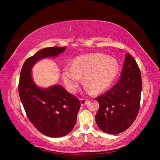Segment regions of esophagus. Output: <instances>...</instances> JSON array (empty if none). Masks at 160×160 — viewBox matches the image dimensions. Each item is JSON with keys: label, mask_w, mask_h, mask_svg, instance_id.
<instances>
[{"label": "esophagus", "mask_w": 160, "mask_h": 160, "mask_svg": "<svg viewBox=\"0 0 160 160\" xmlns=\"http://www.w3.org/2000/svg\"><path fill=\"white\" fill-rule=\"evenodd\" d=\"M88 100L87 99H84V98H81L80 99V103L82 106H84L87 103Z\"/></svg>", "instance_id": "esophagus-1"}]
</instances>
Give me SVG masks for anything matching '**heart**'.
Segmentation results:
<instances>
[{
  "label": "heart",
  "instance_id": "heart-1",
  "mask_svg": "<svg viewBox=\"0 0 160 160\" xmlns=\"http://www.w3.org/2000/svg\"><path fill=\"white\" fill-rule=\"evenodd\" d=\"M118 62L113 57L103 53H89L78 56L72 67L64 68L62 78L71 93L76 91L83 77L84 84L95 93H100L109 87L116 76Z\"/></svg>",
  "mask_w": 160,
  "mask_h": 160
}]
</instances>
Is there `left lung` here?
Listing matches in <instances>:
<instances>
[{
	"label": "left lung",
	"mask_w": 160,
	"mask_h": 160,
	"mask_svg": "<svg viewBox=\"0 0 160 160\" xmlns=\"http://www.w3.org/2000/svg\"><path fill=\"white\" fill-rule=\"evenodd\" d=\"M142 77L140 68L130 53H126L118 82L96 98L100 107L96 123L108 134H118L133 123L140 109Z\"/></svg>",
	"instance_id": "1"
}]
</instances>
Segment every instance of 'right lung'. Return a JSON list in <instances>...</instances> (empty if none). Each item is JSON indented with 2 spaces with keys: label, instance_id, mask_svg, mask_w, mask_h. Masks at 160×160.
I'll return each mask as SVG.
<instances>
[{
  "label": "right lung",
  "instance_id": "right-lung-1",
  "mask_svg": "<svg viewBox=\"0 0 160 160\" xmlns=\"http://www.w3.org/2000/svg\"><path fill=\"white\" fill-rule=\"evenodd\" d=\"M65 49L66 47H52L38 51L25 60L20 74L18 92L27 116L37 130L51 138L64 136L72 131L80 102L60 85L37 87L32 68L40 59L57 56Z\"/></svg>",
  "mask_w": 160,
  "mask_h": 160
}]
</instances>
